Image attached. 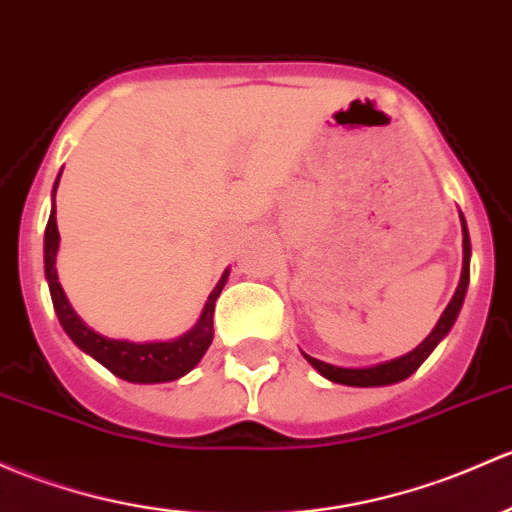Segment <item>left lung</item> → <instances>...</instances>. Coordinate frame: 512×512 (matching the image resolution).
I'll list each match as a JSON object with an SVG mask.
<instances>
[{
  "label": "left lung",
  "mask_w": 512,
  "mask_h": 512,
  "mask_svg": "<svg viewBox=\"0 0 512 512\" xmlns=\"http://www.w3.org/2000/svg\"><path fill=\"white\" fill-rule=\"evenodd\" d=\"M459 218H461V233H464V267H461L459 287H456L454 297H451L449 306L444 309V314L439 316L437 326L432 328V333H429V336L424 338V341L419 343L414 351L400 355V358H395V360H385V363L368 365V368H338V365L324 363V360L311 358V355L304 353V358L309 360V363L314 365V368L319 370L326 380H331V383H338V385H351V387H383V385L402 383V380L410 378L414 370H417L419 365L429 358V353H432L434 348L444 341L446 333H449L451 326H454L456 316H459L461 304H464V297H466V289H469V277H471L469 228H466L464 215L459 213Z\"/></svg>",
  "instance_id": "1"
}]
</instances>
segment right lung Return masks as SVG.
<instances>
[{"label":"right lung","mask_w":512,"mask_h":512,"mask_svg":"<svg viewBox=\"0 0 512 512\" xmlns=\"http://www.w3.org/2000/svg\"><path fill=\"white\" fill-rule=\"evenodd\" d=\"M61 179V174H58ZM58 179L53 184V206L51 218H48L46 235H43V270H46V282L51 289L53 309H56L58 321H61L63 331L71 336V341L83 353L93 355L100 365H105L112 375L127 380V383L139 385H152V383H171L186 375L198 365L203 353L213 343V311L215 299L223 292L225 282H228L230 270L223 272L218 279L215 289L208 297L206 306L201 311V319L196 326L188 328L184 336L171 338V341H147V343H134V341H120V338H107L102 333L93 331L78 314L73 311L71 301H68L66 292H63L61 282H58L56 272V255H58V235L56 225V188Z\"/></svg>","instance_id":"obj_1"}]
</instances>
